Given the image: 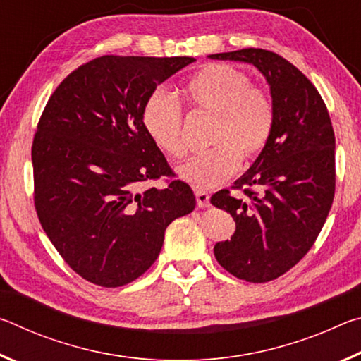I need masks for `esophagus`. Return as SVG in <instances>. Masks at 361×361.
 <instances>
[{"label":"esophagus","instance_id":"obj_1","mask_svg":"<svg viewBox=\"0 0 361 361\" xmlns=\"http://www.w3.org/2000/svg\"><path fill=\"white\" fill-rule=\"evenodd\" d=\"M195 200H197L199 209L210 205V195L207 191H202V189H195Z\"/></svg>","mask_w":361,"mask_h":361}]
</instances>
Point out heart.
<instances>
[{
    "label": "heart",
    "instance_id": "obj_1",
    "mask_svg": "<svg viewBox=\"0 0 361 361\" xmlns=\"http://www.w3.org/2000/svg\"><path fill=\"white\" fill-rule=\"evenodd\" d=\"M183 94L194 109L215 118L210 137L215 146L178 167L183 181L199 189L215 188L239 170L242 156L255 157L266 148L276 111L262 90L250 87L245 73L224 63L207 65L185 84ZM142 124L164 154L173 159L185 156L181 106L164 89L148 95Z\"/></svg>",
    "mask_w": 361,
    "mask_h": 361
}]
</instances>
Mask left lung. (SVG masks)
<instances>
[{
  "label": "left lung",
  "instance_id": "8db88e82",
  "mask_svg": "<svg viewBox=\"0 0 361 361\" xmlns=\"http://www.w3.org/2000/svg\"><path fill=\"white\" fill-rule=\"evenodd\" d=\"M207 57L253 65L271 90V140L235 181L245 197L221 189L210 199L235 221L231 240L213 248L216 261L237 279L269 282L309 252L326 221L336 181L333 126L319 90L277 54L250 47Z\"/></svg>",
  "mask_w": 361,
  "mask_h": 361
}]
</instances>
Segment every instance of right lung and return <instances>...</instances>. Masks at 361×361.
Here are the masks:
<instances>
[{
	"mask_svg": "<svg viewBox=\"0 0 361 361\" xmlns=\"http://www.w3.org/2000/svg\"><path fill=\"white\" fill-rule=\"evenodd\" d=\"M192 62L103 56L66 76L42 111L32 148L36 213L66 264L89 282H133L161 253L167 226L194 210L185 181L140 191L173 175L143 129L145 102Z\"/></svg>",
	"mask_w": 361,
	"mask_h": 361,
	"instance_id": "1",
	"label": "right lung"
}]
</instances>
